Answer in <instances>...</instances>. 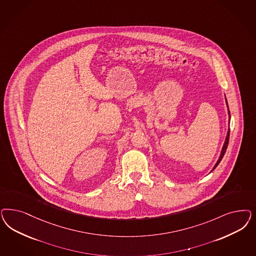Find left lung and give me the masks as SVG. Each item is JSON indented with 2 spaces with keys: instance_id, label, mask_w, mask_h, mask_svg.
Masks as SVG:
<instances>
[{
  "instance_id": "8db88e82",
  "label": "left lung",
  "mask_w": 256,
  "mask_h": 256,
  "mask_svg": "<svg viewBox=\"0 0 256 256\" xmlns=\"http://www.w3.org/2000/svg\"><path fill=\"white\" fill-rule=\"evenodd\" d=\"M226 104H227V106H228V104H227V100H226ZM228 114H229V122H230L231 115H230V110H229V108H228ZM229 138H230V129H228L227 136H226V138H225V142H224V144H223L222 150V152H220V158H218V160L216 161V165L214 166V168H213V170H214V168L218 166V165L220 164V162L222 161V159L223 156H224V154H225V152H226V150H227V147H228V143H229ZM212 170H211V172H212Z\"/></svg>"
}]
</instances>
